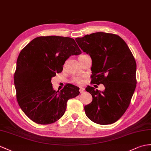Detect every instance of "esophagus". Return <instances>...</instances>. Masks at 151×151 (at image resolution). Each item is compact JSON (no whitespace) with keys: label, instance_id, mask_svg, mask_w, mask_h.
<instances>
[{"label":"esophagus","instance_id":"34e87169","mask_svg":"<svg viewBox=\"0 0 151 151\" xmlns=\"http://www.w3.org/2000/svg\"><path fill=\"white\" fill-rule=\"evenodd\" d=\"M84 91V88H82V87H80V88H79L80 93H83Z\"/></svg>","mask_w":151,"mask_h":151}]
</instances>
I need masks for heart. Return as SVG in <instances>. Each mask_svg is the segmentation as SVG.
<instances>
[{"mask_svg":"<svg viewBox=\"0 0 151 151\" xmlns=\"http://www.w3.org/2000/svg\"><path fill=\"white\" fill-rule=\"evenodd\" d=\"M73 81L78 84H82L84 83V79L82 77H78L73 79Z\"/></svg>","mask_w":151,"mask_h":151,"instance_id":"heart-1","label":"heart"}]
</instances>
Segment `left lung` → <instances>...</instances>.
Segmentation results:
<instances>
[{"mask_svg":"<svg viewBox=\"0 0 151 151\" xmlns=\"http://www.w3.org/2000/svg\"><path fill=\"white\" fill-rule=\"evenodd\" d=\"M76 41L92 60L91 83L105 87L102 91L86 87L93 99L84 106L86 115L98 124L115 122L129 107L137 86L133 55L124 40L114 34L95 32Z\"/></svg>","mask_w":151,"mask_h":151,"instance_id":"obj_1","label":"left lung"}]
</instances>
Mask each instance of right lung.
<instances>
[{"label":"right lung","instance_id":"add662e5","mask_svg":"<svg viewBox=\"0 0 151 151\" xmlns=\"http://www.w3.org/2000/svg\"><path fill=\"white\" fill-rule=\"evenodd\" d=\"M81 54L73 38L58 36L36 38L21 50L14 83L18 103L33 122H56L64 115L68 99L79 94V88L70 84L60 91L54 90L51 79L62 72L70 56Z\"/></svg>","mask_w":151,"mask_h":151}]
</instances>
